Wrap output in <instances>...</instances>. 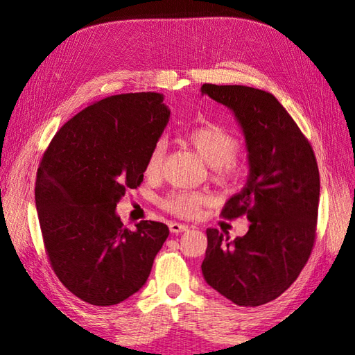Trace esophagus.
<instances>
[{
    "mask_svg": "<svg viewBox=\"0 0 355 355\" xmlns=\"http://www.w3.org/2000/svg\"><path fill=\"white\" fill-rule=\"evenodd\" d=\"M169 230L172 233H182V232H186L187 230V225L186 224H182V223H171L169 224Z\"/></svg>",
    "mask_w": 355,
    "mask_h": 355,
    "instance_id": "34e87169",
    "label": "esophagus"
}]
</instances>
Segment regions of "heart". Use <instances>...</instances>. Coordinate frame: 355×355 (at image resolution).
<instances>
[{
  "label": "heart",
  "mask_w": 355,
  "mask_h": 355,
  "mask_svg": "<svg viewBox=\"0 0 355 355\" xmlns=\"http://www.w3.org/2000/svg\"><path fill=\"white\" fill-rule=\"evenodd\" d=\"M184 139L197 150V154L202 160L209 166H212L216 177L230 178L235 175L238 169V162L235 157L238 150V140L229 130L220 125L207 123L187 131ZM164 154L166 141L158 140L153 149L149 150V155L146 158L145 172L148 177H157L160 173ZM206 202L207 197L205 193L178 189L166 195L162 200V206L177 216L192 218L200 212V207Z\"/></svg>",
  "instance_id": "obj_1"
}]
</instances>
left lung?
Returning a JSON list of instances; mask_svg holds the SVG:
<instances>
[{
	"label": "left lung",
	"mask_w": 355,
	"mask_h": 355,
	"mask_svg": "<svg viewBox=\"0 0 355 355\" xmlns=\"http://www.w3.org/2000/svg\"><path fill=\"white\" fill-rule=\"evenodd\" d=\"M201 94L227 107L243 131L248 175L225 201L227 220L245 215L244 236L207 229L206 282L241 306L263 305L296 281L310 258L320 180L311 145L273 94L244 85L205 84Z\"/></svg>",
	"instance_id": "obj_1"
}]
</instances>
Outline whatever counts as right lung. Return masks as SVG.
I'll return each mask as SVG.
<instances>
[{
	"mask_svg": "<svg viewBox=\"0 0 355 355\" xmlns=\"http://www.w3.org/2000/svg\"><path fill=\"white\" fill-rule=\"evenodd\" d=\"M160 93L105 97L56 132L36 175L45 252L65 288L96 306L123 302L146 284L168 225L123 227L116 212L143 182L149 150L171 111Z\"/></svg>",
	"mask_w": 355,
	"mask_h": 355,
	"instance_id": "1",
	"label": "right lung"
}]
</instances>
